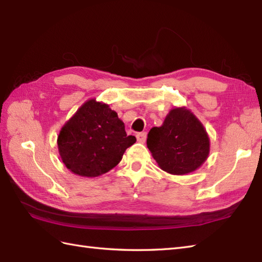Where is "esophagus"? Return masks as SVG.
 Listing matches in <instances>:
<instances>
[{
	"label": "esophagus",
	"instance_id": "1",
	"mask_svg": "<svg viewBox=\"0 0 262 262\" xmlns=\"http://www.w3.org/2000/svg\"><path fill=\"white\" fill-rule=\"evenodd\" d=\"M136 138L137 141L140 143H144L146 141V133L145 132H142V133H137L136 134Z\"/></svg>",
	"mask_w": 262,
	"mask_h": 262
}]
</instances>
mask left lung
<instances>
[{
	"label": "left lung",
	"mask_w": 262,
	"mask_h": 262,
	"mask_svg": "<svg viewBox=\"0 0 262 262\" xmlns=\"http://www.w3.org/2000/svg\"><path fill=\"white\" fill-rule=\"evenodd\" d=\"M146 143L160 168L176 176L200 168L210 148L204 125L186 107L171 109L162 126L149 130Z\"/></svg>",
	"instance_id": "left-lung-1"
}]
</instances>
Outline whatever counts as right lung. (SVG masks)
I'll return each mask as SVG.
<instances>
[{"mask_svg": "<svg viewBox=\"0 0 262 262\" xmlns=\"http://www.w3.org/2000/svg\"><path fill=\"white\" fill-rule=\"evenodd\" d=\"M136 142L126 134L125 124L107 103L90 99L65 122L57 137L58 152L71 172L99 177L118 164Z\"/></svg>", "mask_w": 262, "mask_h": 262, "instance_id": "obj_1", "label": "right lung"}]
</instances>
